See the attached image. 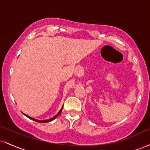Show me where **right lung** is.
I'll return each mask as SVG.
<instances>
[{
  "mask_svg": "<svg viewBox=\"0 0 150 150\" xmlns=\"http://www.w3.org/2000/svg\"><path fill=\"white\" fill-rule=\"evenodd\" d=\"M62 108H63V106H62V108H61V109H60V110H59V112H58V113H57L56 115H55L54 116V117H53L50 118V119H48V120H36V119H34V118L31 117H30V116H28V115H27L24 114L23 112H22V113H23V114L24 115H25V116H26L27 117H28L29 119H31V120H34V121H35V122H40V123H46V122H49L52 121V120H55V118H56V117H58V115H60V114L61 113V112H62Z\"/></svg>",
  "mask_w": 150,
  "mask_h": 150,
  "instance_id": "add662e5",
  "label": "right lung"
}]
</instances>
